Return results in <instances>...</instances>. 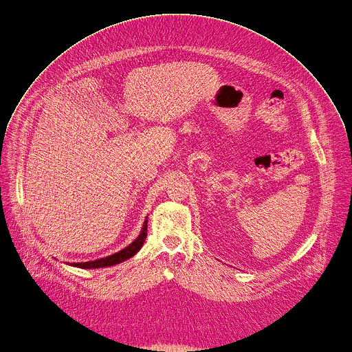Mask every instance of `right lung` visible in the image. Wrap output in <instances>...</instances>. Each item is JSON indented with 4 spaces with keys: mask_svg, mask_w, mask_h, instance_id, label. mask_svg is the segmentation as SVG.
I'll return each mask as SVG.
<instances>
[{
    "mask_svg": "<svg viewBox=\"0 0 352 352\" xmlns=\"http://www.w3.org/2000/svg\"><path fill=\"white\" fill-rule=\"evenodd\" d=\"M146 236H147V220L144 221L143 230H142L140 235L138 236V239H135L125 249H122L118 253H114V254H111L109 257H104V258H99V260H94V261H87V263H74L72 265L80 267V268H99V267H109V265L118 264V263H121L124 260H128L129 257L135 256L140 250V248L143 246Z\"/></svg>",
    "mask_w": 352,
    "mask_h": 352,
    "instance_id": "1",
    "label": "right lung"
}]
</instances>
